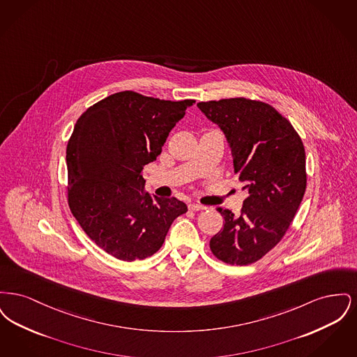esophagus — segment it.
Listing matches in <instances>:
<instances>
[{
    "mask_svg": "<svg viewBox=\"0 0 357 357\" xmlns=\"http://www.w3.org/2000/svg\"><path fill=\"white\" fill-rule=\"evenodd\" d=\"M188 208H190L191 211H199V210H204L206 206L199 204H188Z\"/></svg>",
    "mask_w": 357,
    "mask_h": 357,
    "instance_id": "esophagus-1",
    "label": "esophagus"
}]
</instances>
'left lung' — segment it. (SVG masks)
Instances as JSON below:
<instances>
[{
  "label": "left lung",
  "instance_id": "1",
  "mask_svg": "<svg viewBox=\"0 0 357 357\" xmlns=\"http://www.w3.org/2000/svg\"><path fill=\"white\" fill-rule=\"evenodd\" d=\"M220 126L234 171L249 191L239 215L218 207L223 229L210 239L211 253L230 265L261 259L288 231L306 188L305 149L297 131L268 102L246 98L197 104Z\"/></svg>",
  "mask_w": 357,
  "mask_h": 357
}]
</instances>
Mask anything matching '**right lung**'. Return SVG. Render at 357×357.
<instances>
[{
  "instance_id": "1",
  "label": "right lung",
  "mask_w": 357,
  "mask_h": 357,
  "mask_svg": "<svg viewBox=\"0 0 357 357\" xmlns=\"http://www.w3.org/2000/svg\"><path fill=\"white\" fill-rule=\"evenodd\" d=\"M195 100L114 93L77 119L67 146L68 204L85 234L121 261L156 253L187 206L144 190L142 170Z\"/></svg>"
}]
</instances>
